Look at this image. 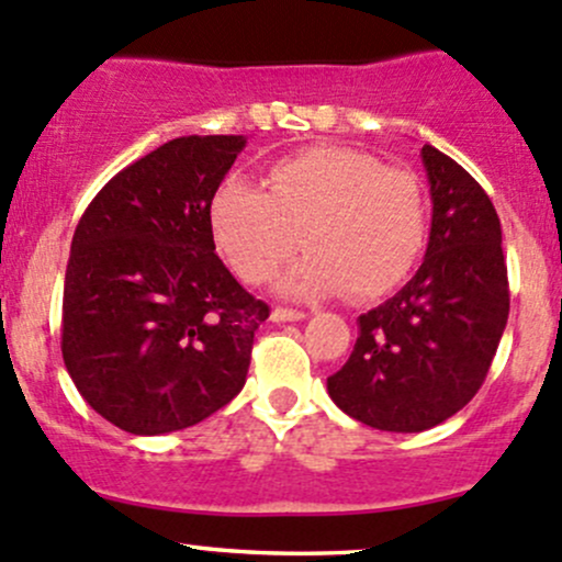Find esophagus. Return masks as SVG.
<instances>
[{
  "instance_id": "esophagus-1",
  "label": "esophagus",
  "mask_w": 562,
  "mask_h": 562,
  "mask_svg": "<svg viewBox=\"0 0 562 562\" xmlns=\"http://www.w3.org/2000/svg\"><path fill=\"white\" fill-rule=\"evenodd\" d=\"M304 317H306L304 310H288V306H274V312H271V321H274V323L304 321Z\"/></svg>"
}]
</instances>
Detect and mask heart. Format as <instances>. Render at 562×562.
I'll use <instances>...</instances> for the list:
<instances>
[{
    "instance_id": "1",
    "label": "heart",
    "mask_w": 562,
    "mask_h": 562,
    "mask_svg": "<svg viewBox=\"0 0 562 562\" xmlns=\"http://www.w3.org/2000/svg\"><path fill=\"white\" fill-rule=\"evenodd\" d=\"M210 223L217 250L250 285L269 282L301 241L310 256L293 266L282 291L376 299L401 285L423 256L428 202L409 169L321 145L271 164L263 191L245 180L223 182Z\"/></svg>"
}]
</instances>
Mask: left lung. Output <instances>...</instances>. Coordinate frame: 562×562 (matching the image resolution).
I'll return each mask as SVG.
<instances>
[{
  "instance_id": "left-lung-1",
  "label": "left lung",
  "mask_w": 562,
  "mask_h": 562,
  "mask_svg": "<svg viewBox=\"0 0 562 562\" xmlns=\"http://www.w3.org/2000/svg\"><path fill=\"white\" fill-rule=\"evenodd\" d=\"M430 239L417 274L358 317L352 356L328 395L352 420L420 434L463 409L482 387L509 317L501 221L458 161L423 145Z\"/></svg>"
}]
</instances>
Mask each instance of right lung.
Segmentation results:
<instances>
[{
    "instance_id": "add662e5",
    "label": "right lung",
    "mask_w": 562,
    "mask_h": 562,
    "mask_svg": "<svg viewBox=\"0 0 562 562\" xmlns=\"http://www.w3.org/2000/svg\"><path fill=\"white\" fill-rule=\"evenodd\" d=\"M245 137H177L121 169L82 212L61 356L93 412L137 436L182 430L245 387L269 304L215 256L210 204Z\"/></svg>"
}]
</instances>
